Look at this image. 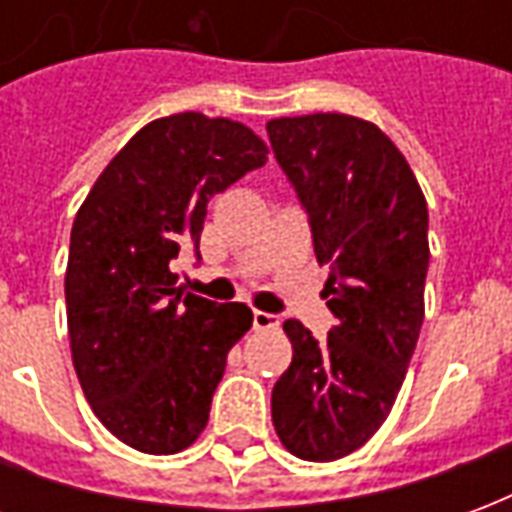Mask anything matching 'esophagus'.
<instances>
[{
	"instance_id": "1",
	"label": "esophagus",
	"mask_w": 512,
	"mask_h": 512,
	"mask_svg": "<svg viewBox=\"0 0 512 512\" xmlns=\"http://www.w3.org/2000/svg\"><path fill=\"white\" fill-rule=\"evenodd\" d=\"M252 326H255V332H271V329H279V318L277 315H271V312H252Z\"/></svg>"
}]
</instances>
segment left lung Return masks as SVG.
I'll use <instances>...</instances> for the list:
<instances>
[{"label":"left lung","mask_w":512,"mask_h":512,"mask_svg":"<svg viewBox=\"0 0 512 512\" xmlns=\"http://www.w3.org/2000/svg\"><path fill=\"white\" fill-rule=\"evenodd\" d=\"M279 167L310 213L334 329L321 343L285 321L293 362L271 392L282 447L337 461L376 433L406 378L425 318L428 202L406 156L370 120L337 112L266 123Z\"/></svg>","instance_id":"8db88e82"}]
</instances>
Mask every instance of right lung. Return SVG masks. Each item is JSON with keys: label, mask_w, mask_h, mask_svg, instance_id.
Masks as SVG:
<instances>
[{"label": "right lung", "mask_w": 512, "mask_h": 512, "mask_svg": "<svg viewBox=\"0 0 512 512\" xmlns=\"http://www.w3.org/2000/svg\"><path fill=\"white\" fill-rule=\"evenodd\" d=\"M266 161V142L238 120L158 117L106 164L73 219L65 268L73 367L95 417L134 450L172 455L208 425L252 310L186 296L169 263L200 246L213 194Z\"/></svg>", "instance_id": "1"}]
</instances>
